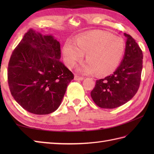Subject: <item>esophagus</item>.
<instances>
[{"mask_svg": "<svg viewBox=\"0 0 154 154\" xmlns=\"http://www.w3.org/2000/svg\"><path fill=\"white\" fill-rule=\"evenodd\" d=\"M74 79H75V81H82V80L84 79V77L78 76V75H75Z\"/></svg>", "mask_w": 154, "mask_h": 154, "instance_id": "esophagus-1", "label": "esophagus"}]
</instances>
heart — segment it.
<instances>
[{"label": "heart", "mask_w": 154, "mask_h": 154, "mask_svg": "<svg viewBox=\"0 0 154 154\" xmlns=\"http://www.w3.org/2000/svg\"><path fill=\"white\" fill-rule=\"evenodd\" d=\"M76 43L67 40L63 47V54L67 66L73 67L86 54L87 61L77 67L82 74L106 75L112 73L119 65L125 48L122 38L99 30L81 35Z\"/></svg>", "instance_id": "b5f03b06"}]
</instances>
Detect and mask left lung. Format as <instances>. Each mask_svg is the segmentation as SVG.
Wrapping results in <instances>:
<instances>
[{"instance_id": "left-lung-1", "label": "left lung", "mask_w": 154, "mask_h": 154, "mask_svg": "<svg viewBox=\"0 0 154 154\" xmlns=\"http://www.w3.org/2000/svg\"><path fill=\"white\" fill-rule=\"evenodd\" d=\"M127 38L123 60L112 74L97 80L91 96L98 106L114 109L123 105L138 91L142 70V51L131 35Z\"/></svg>"}]
</instances>
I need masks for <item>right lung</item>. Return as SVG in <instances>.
<instances>
[{
    "mask_svg": "<svg viewBox=\"0 0 154 154\" xmlns=\"http://www.w3.org/2000/svg\"><path fill=\"white\" fill-rule=\"evenodd\" d=\"M60 42L30 29L13 51L8 82L14 100L35 114H48L60 106L74 76L60 61Z\"/></svg>",
    "mask_w": 154,
    "mask_h": 154,
    "instance_id": "add662e5",
    "label": "right lung"
}]
</instances>
